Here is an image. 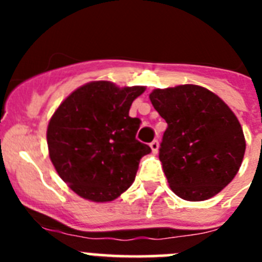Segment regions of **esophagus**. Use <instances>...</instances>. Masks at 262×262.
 Wrapping results in <instances>:
<instances>
[{
  "label": "esophagus",
  "mask_w": 262,
  "mask_h": 262,
  "mask_svg": "<svg viewBox=\"0 0 262 262\" xmlns=\"http://www.w3.org/2000/svg\"><path fill=\"white\" fill-rule=\"evenodd\" d=\"M149 147H151V149L154 154H157V152H159V142H157V140H154V142L149 144Z\"/></svg>",
  "instance_id": "1"
}]
</instances>
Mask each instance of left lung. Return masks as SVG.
Wrapping results in <instances>:
<instances>
[{"label": "left lung", "mask_w": 262, "mask_h": 262, "mask_svg": "<svg viewBox=\"0 0 262 262\" xmlns=\"http://www.w3.org/2000/svg\"><path fill=\"white\" fill-rule=\"evenodd\" d=\"M152 105L168 123L159 157L169 186L185 201L209 200L239 172L245 139L216 94L198 85L155 89Z\"/></svg>", "instance_id": "8db88e82"}]
</instances>
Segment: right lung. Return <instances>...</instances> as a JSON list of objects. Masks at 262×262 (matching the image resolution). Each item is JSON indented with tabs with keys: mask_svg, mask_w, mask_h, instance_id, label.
I'll return each mask as SVG.
<instances>
[{
	"mask_svg": "<svg viewBox=\"0 0 262 262\" xmlns=\"http://www.w3.org/2000/svg\"><path fill=\"white\" fill-rule=\"evenodd\" d=\"M144 90L93 81L67 97L51 118V161L62 181L85 200L118 198L133 185L140 159L151 152L135 138L140 119L128 115Z\"/></svg>",
	"mask_w": 262,
	"mask_h": 262,
	"instance_id": "obj_1",
	"label": "right lung"
}]
</instances>
